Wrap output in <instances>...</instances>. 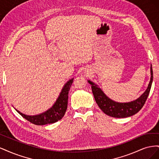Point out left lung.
I'll return each instance as SVG.
<instances>
[{
  "mask_svg": "<svg viewBox=\"0 0 159 159\" xmlns=\"http://www.w3.org/2000/svg\"><path fill=\"white\" fill-rule=\"evenodd\" d=\"M151 81L146 91L141 95L140 98L129 103H117L114 102L107 97L102 89L92 81L88 80V82L91 85V89H92L95 102L98 103L99 108L103 111V112L110 117L124 118L136 114L145 105L149 92H150L152 82L153 73L152 66L151 67Z\"/></svg>",
  "mask_w": 159,
  "mask_h": 159,
  "instance_id": "obj_1",
  "label": "left lung"
}]
</instances>
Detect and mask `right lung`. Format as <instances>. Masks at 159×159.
<instances>
[{"instance_id": "right-lung-1", "label": "right lung", "mask_w": 159, "mask_h": 159, "mask_svg": "<svg viewBox=\"0 0 159 159\" xmlns=\"http://www.w3.org/2000/svg\"><path fill=\"white\" fill-rule=\"evenodd\" d=\"M73 80L74 79H71L65 84L55 104L46 112L34 116L25 115L16 110L17 112L28 121L37 125H44L59 121L64 116L68 107V93L71 85L73 83Z\"/></svg>"}]
</instances>
